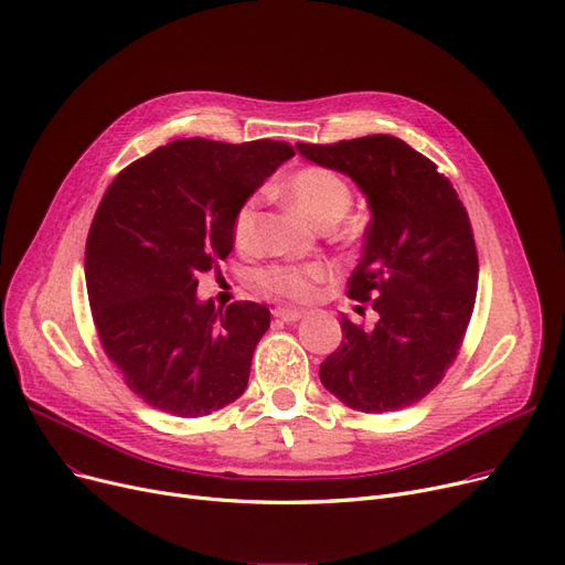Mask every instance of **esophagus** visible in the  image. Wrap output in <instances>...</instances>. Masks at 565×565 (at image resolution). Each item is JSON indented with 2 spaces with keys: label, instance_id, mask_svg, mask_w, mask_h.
I'll list each match as a JSON object with an SVG mask.
<instances>
[{
  "label": "esophagus",
  "instance_id": "esophagus-1",
  "mask_svg": "<svg viewBox=\"0 0 565 565\" xmlns=\"http://www.w3.org/2000/svg\"><path fill=\"white\" fill-rule=\"evenodd\" d=\"M277 318H281V321H286V323H292V321H298V318H302V309H292V307H277L275 311H273Z\"/></svg>",
  "mask_w": 565,
  "mask_h": 565
}]
</instances>
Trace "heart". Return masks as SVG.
Segmentation results:
<instances>
[{
  "label": "heart",
  "mask_w": 565,
  "mask_h": 565,
  "mask_svg": "<svg viewBox=\"0 0 565 565\" xmlns=\"http://www.w3.org/2000/svg\"><path fill=\"white\" fill-rule=\"evenodd\" d=\"M286 199L296 207L309 224L316 228H330L351 210L353 191L337 173L321 166H305L292 173L284 186ZM258 199L244 201L233 218V242L235 247L247 252L254 244ZM328 277L323 265H269L260 269L256 284L267 296L307 300L316 284Z\"/></svg>",
  "instance_id": "obj_1"
}]
</instances>
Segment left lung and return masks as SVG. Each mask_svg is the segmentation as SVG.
I'll use <instances>...</instances> for the list:
<instances>
[{"mask_svg": "<svg viewBox=\"0 0 565 565\" xmlns=\"http://www.w3.org/2000/svg\"><path fill=\"white\" fill-rule=\"evenodd\" d=\"M298 152L349 175L370 203L362 258L349 298L379 313L372 330L341 316V343L321 364V383L349 408L402 411L420 402L455 362L478 290L469 214L436 163L395 136Z\"/></svg>", "mask_w": 565, "mask_h": 565, "instance_id": "8db88e82", "label": "left lung"}]
</instances>
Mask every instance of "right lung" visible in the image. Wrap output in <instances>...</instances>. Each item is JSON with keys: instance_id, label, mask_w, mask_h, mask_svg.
Here are the masks:
<instances>
[{"instance_id": "1", "label": "right lung", "mask_w": 565, "mask_h": 565, "mask_svg": "<svg viewBox=\"0 0 565 565\" xmlns=\"http://www.w3.org/2000/svg\"><path fill=\"white\" fill-rule=\"evenodd\" d=\"M292 154L279 140L182 138L104 193L85 247L87 296L106 355L145 404L201 418L247 390L269 309H216L195 288L233 252L239 205Z\"/></svg>"}]
</instances>
